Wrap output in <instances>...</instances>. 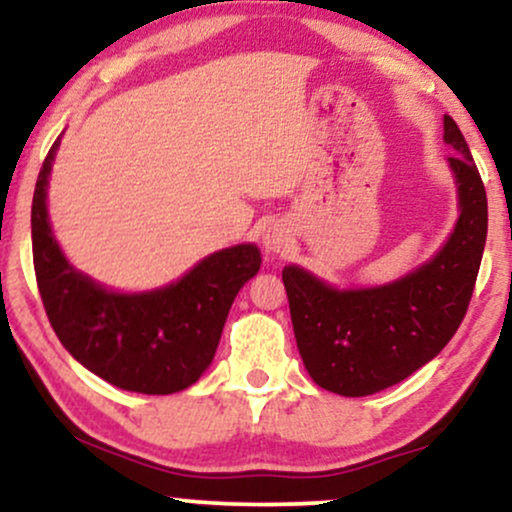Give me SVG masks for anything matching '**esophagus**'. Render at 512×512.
Segmentation results:
<instances>
[{
	"mask_svg": "<svg viewBox=\"0 0 512 512\" xmlns=\"http://www.w3.org/2000/svg\"><path fill=\"white\" fill-rule=\"evenodd\" d=\"M291 238H289V231H286L281 223H274V226H269L267 231H264L262 236V245L264 250L272 252V255H279V252H286V248H289Z\"/></svg>",
	"mask_w": 512,
	"mask_h": 512,
	"instance_id": "1",
	"label": "esophagus"
}]
</instances>
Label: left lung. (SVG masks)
Returning a JSON list of instances; mask_svg holds the SVG:
<instances>
[{
    "mask_svg": "<svg viewBox=\"0 0 512 512\" xmlns=\"http://www.w3.org/2000/svg\"><path fill=\"white\" fill-rule=\"evenodd\" d=\"M460 219L448 243L419 269L373 289L339 291L305 269L281 272L296 344L310 378L344 397L402 383L436 358L462 325L489 228L486 190L460 127L443 117Z\"/></svg>",
    "mask_w": 512,
    "mask_h": 512,
    "instance_id": "8db88e82",
    "label": "left lung"
}]
</instances>
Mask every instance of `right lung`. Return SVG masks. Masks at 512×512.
<instances>
[{
    "label": "right lung",
    "mask_w": 512,
    "mask_h": 512,
    "mask_svg": "<svg viewBox=\"0 0 512 512\" xmlns=\"http://www.w3.org/2000/svg\"><path fill=\"white\" fill-rule=\"evenodd\" d=\"M57 146L60 139L40 168L31 209L35 279L52 330L81 366L120 390H185L209 368L233 298L260 269V250H219L156 291H108L76 272L52 236L45 199Z\"/></svg>",
    "instance_id": "add662e5"
}]
</instances>
